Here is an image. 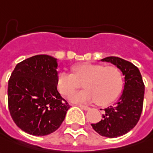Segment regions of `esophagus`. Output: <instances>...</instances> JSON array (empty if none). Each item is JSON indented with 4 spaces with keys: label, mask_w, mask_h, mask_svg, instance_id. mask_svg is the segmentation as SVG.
<instances>
[{
    "label": "esophagus",
    "mask_w": 153,
    "mask_h": 153,
    "mask_svg": "<svg viewBox=\"0 0 153 153\" xmlns=\"http://www.w3.org/2000/svg\"><path fill=\"white\" fill-rule=\"evenodd\" d=\"M78 106L80 108H82V109L85 110V111H87V110L89 109V108L88 106H85V105H82V104H79V105H78Z\"/></svg>",
    "instance_id": "34e87169"
}]
</instances>
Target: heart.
Returning <instances> with one entry per match:
<instances>
[{
  "label": "heart",
  "mask_w": 153,
  "mask_h": 153,
  "mask_svg": "<svg viewBox=\"0 0 153 153\" xmlns=\"http://www.w3.org/2000/svg\"><path fill=\"white\" fill-rule=\"evenodd\" d=\"M74 74L62 72L56 86L59 92L68 97L80 87L85 88L70 96L74 102H88L97 100L101 105L108 104L117 99L123 87L121 71L116 66L84 63L74 67Z\"/></svg>",
  "instance_id": "1"
}]
</instances>
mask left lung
<instances>
[{
    "instance_id": "obj_1",
    "label": "left lung",
    "mask_w": 153,
    "mask_h": 153,
    "mask_svg": "<svg viewBox=\"0 0 153 153\" xmlns=\"http://www.w3.org/2000/svg\"><path fill=\"white\" fill-rule=\"evenodd\" d=\"M120 69L124 76V85L120 98L114 105L103 109L102 119L91 126L99 135L117 137L131 131L137 123L143 111L144 86L137 67L123 59L110 56L101 59Z\"/></svg>"
}]
</instances>
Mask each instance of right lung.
Returning a JSON list of instances; mask_svg holds the SVG:
<instances>
[{
	"mask_svg": "<svg viewBox=\"0 0 153 153\" xmlns=\"http://www.w3.org/2000/svg\"><path fill=\"white\" fill-rule=\"evenodd\" d=\"M57 59L38 54L19 63L8 82L10 116L20 128L34 136L56 131L69 105L57 90Z\"/></svg>",
	"mask_w": 153,
	"mask_h": 153,
	"instance_id": "1",
	"label": "right lung"
}]
</instances>
